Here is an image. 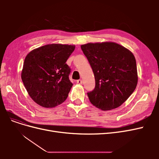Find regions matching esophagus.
Wrapping results in <instances>:
<instances>
[{
  "mask_svg": "<svg viewBox=\"0 0 159 159\" xmlns=\"http://www.w3.org/2000/svg\"><path fill=\"white\" fill-rule=\"evenodd\" d=\"M82 82H83V81H82V80H77V83L79 84H82Z\"/></svg>",
  "mask_w": 159,
  "mask_h": 159,
  "instance_id": "1",
  "label": "esophagus"
}]
</instances>
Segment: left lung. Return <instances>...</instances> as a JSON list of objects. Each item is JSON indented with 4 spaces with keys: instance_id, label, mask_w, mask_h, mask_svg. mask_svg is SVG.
Wrapping results in <instances>:
<instances>
[{
    "instance_id": "obj_1",
    "label": "left lung",
    "mask_w": 159,
    "mask_h": 159,
    "mask_svg": "<svg viewBox=\"0 0 159 159\" xmlns=\"http://www.w3.org/2000/svg\"><path fill=\"white\" fill-rule=\"evenodd\" d=\"M81 48L95 76V87L88 93L91 103L103 111L119 107L137 85V64L133 53L115 42L88 43Z\"/></svg>"
}]
</instances>
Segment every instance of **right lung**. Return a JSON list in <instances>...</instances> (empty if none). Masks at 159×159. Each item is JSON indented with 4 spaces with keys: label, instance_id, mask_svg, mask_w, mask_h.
Returning a JSON list of instances; mask_svg holds the SVG:
<instances>
[{
    "label": "right lung",
    "instance_id": "right-lung-1",
    "mask_svg": "<svg viewBox=\"0 0 159 159\" xmlns=\"http://www.w3.org/2000/svg\"><path fill=\"white\" fill-rule=\"evenodd\" d=\"M75 46L52 44L28 54L21 78L30 98L44 107H54L67 99L72 87L71 69L66 64Z\"/></svg>",
    "mask_w": 159,
    "mask_h": 159
}]
</instances>
